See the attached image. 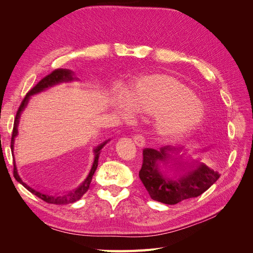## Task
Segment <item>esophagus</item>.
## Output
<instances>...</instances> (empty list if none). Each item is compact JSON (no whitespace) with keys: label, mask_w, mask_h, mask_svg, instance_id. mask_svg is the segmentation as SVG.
Here are the masks:
<instances>
[{"label":"esophagus","mask_w":253,"mask_h":253,"mask_svg":"<svg viewBox=\"0 0 253 253\" xmlns=\"http://www.w3.org/2000/svg\"><path fill=\"white\" fill-rule=\"evenodd\" d=\"M134 141L135 143L138 145V147H143L144 143H145V140H144V137L140 134H137L136 136H134Z\"/></svg>","instance_id":"obj_1"}]
</instances>
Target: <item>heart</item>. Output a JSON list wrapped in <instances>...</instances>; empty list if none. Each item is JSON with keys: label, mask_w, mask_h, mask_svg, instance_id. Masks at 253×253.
<instances>
[{"label": "heart", "mask_w": 253, "mask_h": 253, "mask_svg": "<svg viewBox=\"0 0 253 253\" xmlns=\"http://www.w3.org/2000/svg\"><path fill=\"white\" fill-rule=\"evenodd\" d=\"M113 105L121 119L131 121L135 111L150 115L153 133L166 140L178 139L201 126L206 109L187 85L167 75L137 79L128 94L117 90Z\"/></svg>", "instance_id": "obj_1"}]
</instances>
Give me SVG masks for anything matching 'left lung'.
I'll return each mask as SVG.
<instances>
[{
  "instance_id": "obj_1",
  "label": "left lung",
  "mask_w": 253,
  "mask_h": 253,
  "mask_svg": "<svg viewBox=\"0 0 253 253\" xmlns=\"http://www.w3.org/2000/svg\"><path fill=\"white\" fill-rule=\"evenodd\" d=\"M181 151L185 150L171 145H166L159 150L150 148L143 150V162L139 171V178L152 200L167 205H175L183 200L200 196L219 178L220 174L212 168L198 160L188 164L181 160L180 156L175 159L172 158L174 165H178L179 169L185 172L179 178H172L168 176L166 171L160 170L159 164L164 163L166 165L169 163L168 160L171 158V152H176L175 154L177 156ZM187 164L189 166H187Z\"/></svg>"
}]
</instances>
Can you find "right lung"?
<instances>
[{"instance_id":"obj_1","label":"right lung","mask_w":253,"mask_h":253,"mask_svg":"<svg viewBox=\"0 0 253 253\" xmlns=\"http://www.w3.org/2000/svg\"><path fill=\"white\" fill-rule=\"evenodd\" d=\"M73 74L74 73L72 71H70V70H64V68H58V70H55L52 73H50L49 75L45 76L43 79H41L39 82H38L36 85L26 94L25 98L23 99V101H22L20 108H19V110L17 112L16 118H14L13 129H12V135H11V145H10V148L12 150V154H13L14 137L18 135V125H19V121H20L21 113L24 111V109L26 108V105H27L28 100H29V97L32 96V95L37 94V93H40V91L45 90V89L50 87V86L56 85V84H59L61 82L73 81L75 79L73 77ZM108 141L109 140H106L103 143L99 144L98 147L94 150V163H93V166H91V169H90V171H89V173L87 175L86 179L84 180L78 188H76V189L70 191V192H67L66 194H63V195L45 194V193L40 192V191H38V190H36V189H34L32 187H29L28 185H26V183L21 179V177H20L19 174H18L17 167H16V164H14V162H13V176H14V178H16L20 183H22V185L24 186L29 191V192H32L33 194H35L39 198H41L42 201L46 202L48 204L64 205V204H71V203H74V202H77L78 200H80V198L84 195V193H85L86 191L88 190L89 185H90V181H91V178H93V175H94V173H95V171L97 169V167H98V158H99V155H100L101 149L104 147L106 143H108Z\"/></svg>"}]
</instances>
